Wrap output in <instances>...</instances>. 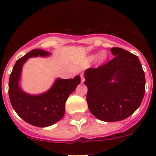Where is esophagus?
Segmentation results:
<instances>
[{"label":"esophagus","instance_id":"34e87169","mask_svg":"<svg viewBox=\"0 0 156 156\" xmlns=\"http://www.w3.org/2000/svg\"><path fill=\"white\" fill-rule=\"evenodd\" d=\"M81 81H82V83L84 82V77H83V74H81Z\"/></svg>","mask_w":156,"mask_h":156}]
</instances>
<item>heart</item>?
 Returning <instances> with one entry per match:
<instances>
[{
  "instance_id": "obj_1",
  "label": "heart",
  "mask_w": 156,
  "mask_h": 156,
  "mask_svg": "<svg viewBox=\"0 0 156 156\" xmlns=\"http://www.w3.org/2000/svg\"><path fill=\"white\" fill-rule=\"evenodd\" d=\"M95 57H96V55H91V56H89V60L90 61H93L94 59H95ZM107 58H108V54H107L106 52H104V51L100 52L99 54V56H98V59H99V61H100V63L104 62L107 60Z\"/></svg>"
}]
</instances>
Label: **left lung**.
<instances>
[{"label": "left lung", "instance_id": "obj_1", "mask_svg": "<svg viewBox=\"0 0 156 156\" xmlns=\"http://www.w3.org/2000/svg\"><path fill=\"white\" fill-rule=\"evenodd\" d=\"M114 58L84 73L89 110L100 121H122L139 108L145 94V73L137 56L112 48Z\"/></svg>", "mask_w": 156, "mask_h": 156}]
</instances>
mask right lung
I'll return each instance as SVG.
<instances>
[{"mask_svg":"<svg viewBox=\"0 0 156 156\" xmlns=\"http://www.w3.org/2000/svg\"><path fill=\"white\" fill-rule=\"evenodd\" d=\"M50 55L51 52L44 50H31L16 61L9 81V96L13 108L26 122L37 127L52 126L63 117L66 100L81 82L79 75L69 79L58 78L49 90L42 94L25 92L19 83L23 65L31 57Z\"/></svg>","mask_w":156,"mask_h":156,"instance_id":"obj_1","label":"right lung"}]
</instances>
